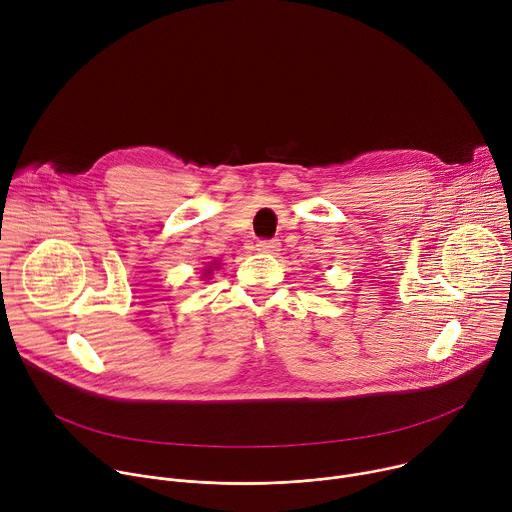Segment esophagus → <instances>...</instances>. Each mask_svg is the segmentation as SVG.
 Listing matches in <instances>:
<instances>
[{"label": "esophagus", "mask_w": 512, "mask_h": 512, "mask_svg": "<svg viewBox=\"0 0 512 512\" xmlns=\"http://www.w3.org/2000/svg\"><path fill=\"white\" fill-rule=\"evenodd\" d=\"M279 247H281L279 239H263V241L257 243V251H259V253H267V255L277 253Z\"/></svg>", "instance_id": "1"}]
</instances>
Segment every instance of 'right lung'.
Returning a JSON list of instances; mask_svg holds the SVG:
<instances>
[{
    "label": "right lung",
    "instance_id": "add662e5",
    "mask_svg": "<svg viewBox=\"0 0 512 512\" xmlns=\"http://www.w3.org/2000/svg\"><path fill=\"white\" fill-rule=\"evenodd\" d=\"M204 271H206V273H210V271H212V269H208V267H206V269H204Z\"/></svg>",
    "mask_w": 512,
    "mask_h": 512
}]
</instances>
